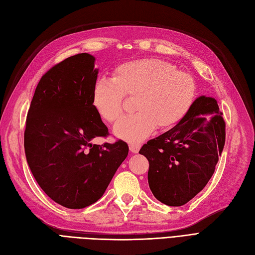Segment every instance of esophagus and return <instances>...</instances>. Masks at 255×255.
Here are the masks:
<instances>
[{"instance_id": "1", "label": "esophagus", "mask_w": 255, "mask_h": 255, "mask_svg": "<svg viewBox=\"0 0 255 255\" xmlns=\"http://www.w3.org/2000/svg\"><path fill=\"white\" fill-rule=\"evenodd\" d=\"M129 149H130V152H132V153H138L140 149V144H138V143H130Z\"/></svg>"}]
</instances>
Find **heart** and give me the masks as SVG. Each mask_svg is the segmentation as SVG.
Masks as SVG:
<instances>
[{
	"mask_svg": "<svg viewBox=\"0 0 255 255\" xmlns=\"http://www.w3.org/2000/svg\"><path fill=\"white\" fill-rule=\"evenodd\" d=\"M125 96H136V113L122 117L113 131L120 139L140 142L157 126L169 129L184 119L196 99V84L170 62L139 59L119 65L113 78L98 77L91 102L103 121L113 123L123 113Z\"/></svg>",
	"mask_w": 255,
	"mask_h": 255,
	"instance_id": "b5f03b06",
	"label": "heart"
}]
</instances>
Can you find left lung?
Here are the masks:
<instances>
[{"label": "left lung", "instance_id": "left-lung-1", "mask_svg": "<svg viewBox=\"0 0 255 255\" xmlns=\"http://www.w3.org/2000/svg\"><path fill=\"white\" fill-rule=\"evenodd\" d=\"M225 144V122L214 98L200 96L178 125L147 141L148 185L156 199L180 207L204 190Z\"/></svg>", "mask_w": 255, "mask_h": 255}]
</instances>
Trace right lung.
Segmentation results:
<instances>
[{
    "label": "right lung",
    "instance_id": "obj_1",
    "mask_svg": "<svg viewBox=\"0 0 255 255\" xmlns=\"http://www.w3.org/2000/svg\"><path fill=\"white\" fill-rule=\"evenodd\" d=\"M95 57L77 54L45 73L30 104L24 152L37 184L57 204L82 209L102 197L128 155L122 140L93 144L109 129L91 102Z\"/></svg>",
    "mask_w": 255,
    "mask_h": 255
}]
</instances>
